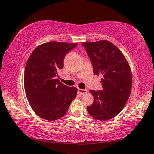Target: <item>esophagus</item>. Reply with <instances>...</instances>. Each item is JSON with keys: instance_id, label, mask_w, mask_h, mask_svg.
<instances>
[{"instance_id": "esophagus-1", "label": "esophagus", "mask_w": 154, "mask_h": 154, "mask_svg": "<svg viewBox=\"0 0 154 154\" xmlns=\"http://www.w3.org/2000/svg\"><path fill=\"white\" fill-rule=\"evenodd\" d=\"M87 92H88V90L87 89H78V93L80 94L81 95H83V94H87Z\"/></svg>"}]
</instances>
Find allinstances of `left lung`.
<instances>
[{
	"label": "left lung",
	"mask_w": 154,
	"mask_h": 154,
	"mask_svg": "<svg viewBox=\"0 0 154 154\" xmlns=\"http://www.w3.org/2000/svg\"><path fill=\"white\" fill-rule=\"evenodd\" d=\"M94 69L102 76V89L90 90L94 102L87 107L88 113L99 121L114 118L124 108L132 88V73L125 56L108 40L83 42Z\"/></svg>",
	"instance_id": "left-lung-1"
}]
</instances>
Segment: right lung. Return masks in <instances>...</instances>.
<instances>
[{"mask_svg":"<svg viewBox=\"0 0 154 154\" xmlns=\"http://www.w3.org/2000/svg\"><path fill=\"white\" fill-rule=\"evenodd\" d=\"M77 46L50 42L38 46L27 61L24 87L27 98L35 113L48 121H56L66 113L77 96V89L57 79L63 67L65 55Z\"/></svg>","mask_w":154,"mask_h":154,"instance_id":"obj_1","label":"right lung"}]
</instances>
